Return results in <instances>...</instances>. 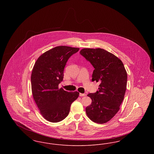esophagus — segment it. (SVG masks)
<instances>
[{"mask_svg":"<svg viewBox=\"0 0 154 154\" xmlns=\"http://www.w3.org/2000/svg\"><path fill=\"white\" fill-rule=\"evenodd\" d=\"M86 95V94H81V93H80V96H84Z\"/></svg>","mask_w":154,"mask_h":154,"instance_id":"1","label":"esophagus"}]
</instances>
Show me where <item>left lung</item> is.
Wrapping results in <instances>:
<instances>
[{"instance_id": "left-lung-1", "label": "left lung", "mask_w": 154, "mask_h": 154, "mask_svg": "<svg viewBox=\"0 0 154 154\" xmlns=\"http://www.w3.org/2000/svg\"><path fill=\"white\" fill-rule=\"evenodd\" d=\"M80 53L95 69L92 81L100 82L99 91L88 95L92 103L86 113L96 123H106L117 113L124 100L126 71L119 59L102 48H84Z\"/></svg>"}]
</instances>
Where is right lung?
<instances>
[{"label":"right lung","mask_w":154,"mask_h":154,"mask_svg":"<svg viewBox=\"0 0 154 154\" xmlns=\"http://www.w3.org/2000/svg\"><path fill=\"white\" fill-rule=\"evenodd\" d=\"M79 48L58 46L44 52L37 59L31 74L33 99L41 114L47 121L58 122L68 116L72 103L79 93L59 89L63 81L66 63Z\"/></svg>","instance_id":"add662e5"}]
</instances>
